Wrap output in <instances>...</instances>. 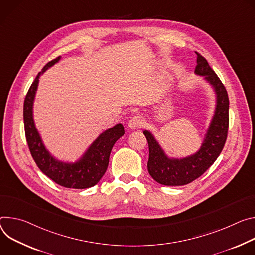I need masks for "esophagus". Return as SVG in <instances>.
<instances>
[{
    "label": "esophagus",
    "mask_w": 255,
    "mask_h": 255,
    "mask_svg": "<svg viewBox=\"0 0 255 255\" xmlns=\"http://www.w3.org/2000/svg\"><path fill=\"white\" fill-rule=\"evenodd\" d=\"M144 124H145V122H144V120L142 118L138 117V116H134V117H132L129 120L128 127L131 129H136V128H139L144 127Z\"/></svg>",
    "instance_id": "esophagus-1"
}]
</instances>
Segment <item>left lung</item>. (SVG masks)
Masks as SVG:
<instances>
[{
    "label": "left lung",
    "mask_w": 255,
    "mask_h": 255,
    "mask_svg": "<svg viewBox=\"0 0 255 255\" xmlns=\"http://www.w3.org/2000/svg\"><path fill=\"white\" fill-rule=\"evenodd\" d=\"M195 53L197 59L194 73L203 76L216 93L215 113L202 147L196 153L185 158L167 157L154 135L149 130H144L149 144L148 171L154 180L163 185H184L202 176L217 160L227 139L229 128L228 93L207 60L200 53Z\"/></svg>",
    "instance_id": "1"
}]
</instances>
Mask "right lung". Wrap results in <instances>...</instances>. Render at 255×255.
Wrapping results in <instances>:
<instances>
[{"instance_id": "obj_1", "label": "right lung", "mask_w": 255, "mask_h": 255, "mask_svg": "<svg viewBox=\"0 0 255 255\" xmlns=\"http://www.w3.org/2000/svg\"><path fill=\"white\" fill-rule=\"evenodd\" d=\"M60 60L61 56L48 62L43 67L26 94L23 108L26 140L36 165L47 177L67 188H89L97 184L104 175L112 147L125 134V128L122 124H118L103 131L85 152L82 158L75 163L63 162L50 155L44 147L34 124L33 101L40 75Z\"/></svg>"}]
</instances>
